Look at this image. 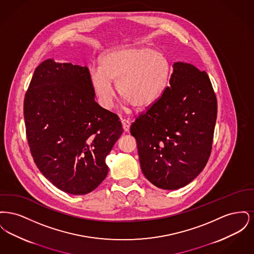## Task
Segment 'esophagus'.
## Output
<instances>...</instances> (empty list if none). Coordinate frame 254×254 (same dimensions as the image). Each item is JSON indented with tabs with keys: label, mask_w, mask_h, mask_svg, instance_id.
Returning <instances> with one entry per match:
<instances>
[{
	"label": "esophagus",
	"mask_w": 254,
	"mask_h": 254,
	"mask_svg": "<svg viewBox=\"0 0 254 254\" xmlns=\"http://www.w3.org/2000/svg\"><path fill=\"white\" fill-rule=\"evenodd\" d=\"M122 126H123V129L127 132L129 131V127H130V123L128 120H126V119H122Z\"/></svg>",
	"instance_id": "1"
}]
</instances>
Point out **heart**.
I'll return each instance as SVG.
<instances>
[{
  "instance_id": "1",
  "label": "heart",
  "mask_w": 254,
  "mask_h": 254,
  "mask_svg": "<svg viewBox=\"0 0 254 254\" xmlns=\"http://www.w3.org/2000/svg\"><path fill=\"white\" fill-rule=\"evenodd\" d=\"M170 76V62L162 52L147 47L110 49L100 58V67L89 69V79L102 107L113 105L111 82L127 104L146 109L163 95Z\"/></svg>"
}]
</instances>
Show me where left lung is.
I'll return each mask as SVG.
<instances>
[{
	"label": "left lung",
	"mask_w": 254,
	"mask_h": 254,
	"mask_svg": "<svg viewBox=\"0 0 254 254\" xmlns=\"http://www.w3.org/2000/svg\"><path fill=\"white\" fill-rule=\"evenodd\" d=\"M217 99L208 75L177 62L163 95L130 127L145 178L163 190L185 187L210 156Z\"/></svg>",
	"instance_id": "8db88e82"
}]
</instances>
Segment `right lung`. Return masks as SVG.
Here are the masks:
<instances>
[{"mask_svg":"<svg viewBox=\"0 0 254 254\" xmlns=\"http://www.w3.org/2000/svg\"><path fill=\"white\" fill-rule=\"evenodd\" d=\"M86 66L48 59L25 92L27 143L37 168L56 188L84 195L105 180L112 146L123 133L115 113L100 107Z\"/></svg>","mask_w":254,"mask_h":254,"instance_id":"1","label":"right lung"}]
</instances>
